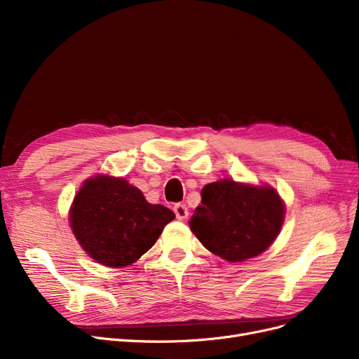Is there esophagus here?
Here are the masks:
<instances>
[{
    "mask_svg": "<svg viewBox=\"0 0 359 359\" xmlns=\"http://www.w3.org/2000/svg\"><path fill=\"white\" fill-rule=\"evenodd\" d=\"M173 211H175L177 219H186L187 215H189V212H187V206L184 203H176L173 206Z\"/></svg>",
    "mask_w": 359,
    "mask_h": 359,
    "instance_id": "34e87169",
    "label": "esophagus"
}]
</instances>
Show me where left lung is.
<instances>
[{
    "label": "left lung",
    "instance_id": "obj_1",
    "mask_svg": "<svg viewBox=\"0 0 359 359\" xmlns=\"http://www.w3.org/2000/svg\"><path fill=\"white\" fill-rule=\"evenodd\" d=\"M191 230L214 255L243 262L265 252L284 222V203L272 187L230 179L206 184Z\"/></svg>",
    "mask_w": 359,
    "mask_h": 359
}]
</instances>
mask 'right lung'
<instances>
[{"label":"right lung","mask_w":359,"mask_h":359,"mask_svg":"<svg viewBox=\"0 0 359 359\" xmlns=\"http://www.w3.org/2000/svg\"><path fill=\"white\" fill-rule=\"evenodd\" d=\"M175 214L151 205L125 179L99 176L84 183L74 199L71 229L83 249L106 266L134 263L154 246Z\"/></svg>","instance_id":"1"}]
</instances>
